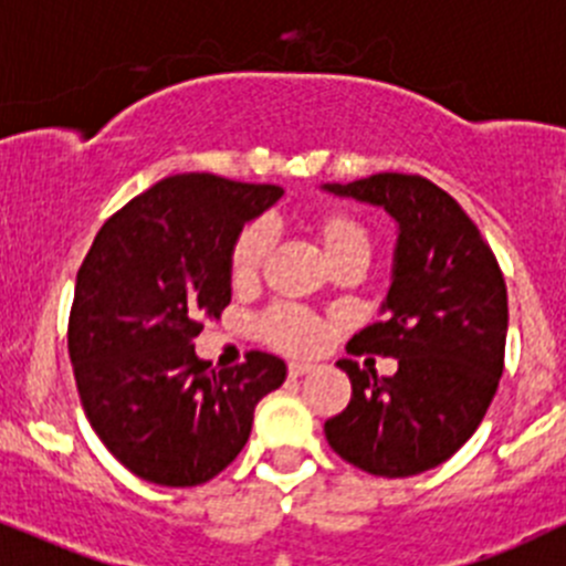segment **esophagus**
<instances>
[{"mask_svg": "<svg viewBox=\"0 0 566 566\" xmlns=\"http://www.w3.org/2000/svg\"><path fill=\"white\" fill-rule=\"evenodd\" d=\"M312 370H315V365H310V361H290V365H287L290 378H301V376H306V373H312Z\"/></svg>", "mask_w": 566, "mask_h": 566, "instance_id": "esophagus-1", "label": "esophagus"}]
</instances>
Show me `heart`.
<instances>
[{
	"mask_svg": "<svg viewBox=\"0 0 566 566\" xmlns=\"http://www.w3.org/2000/svg\"><path fill=\"white\" fill-rule=\"evenodd\" d=\"M301 229L321 245L323 256L334 271H365L376 251L370 223L354 210L345 207H323L312 210L301 218ZM271 254V234L260 227L240 229L238 238L229 245V282L234 290H249L260 282L262 268ZM256 332L268 345L287 354H306L317 348L323 337V328L315 315L298 310V306H273L256 321Z\"/></svg>",
	"mask_w": 566,
	"mask_h": 566,
	"instance_id": "heart-1",
	"label": "heart"
}]
</instances>
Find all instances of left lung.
<instances>
[{
    "label": "left lung",
    "instance_id": "8db88e82",
    "mask_svg": "<svg viewBox=\"0 0 566 566\" xmlns=\"http://www.w3.org/2000/svg\"><path fill=\"white\" fill-rule=\"evenodd\" d=\"M384 207L398 223L384 321L354 334V354L398 359L378 378L339 359L350 403L326 420L328 446L384 479L426 473L451 459L484 420L506 350L509 301L495 254L468 212L417 174H373L323 185Z\"/></svg>",
    "mask_w": 566,
    "mask_h": 566
}]
</instances>
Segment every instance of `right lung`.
<instances>
[{"label": "right lung", "instance_id": "add662e5", "mask_svg": "<svg viewBox=\"0 0 566 566\" xmlns=\"http://www.w3.org/2000/svg\"><path fill=\"white\" fill-rule=\"evenodd\" d=\"M282 193L177 174L98 229L76 273L69 356L93 431L137 479H216L249 442L256 403L282 387L279 356L251 350L216 373L193 345L207 317L232 301L229 245Z\"/></svg>", "mask_w": 566, "mask_h": 566}]
</instances>
